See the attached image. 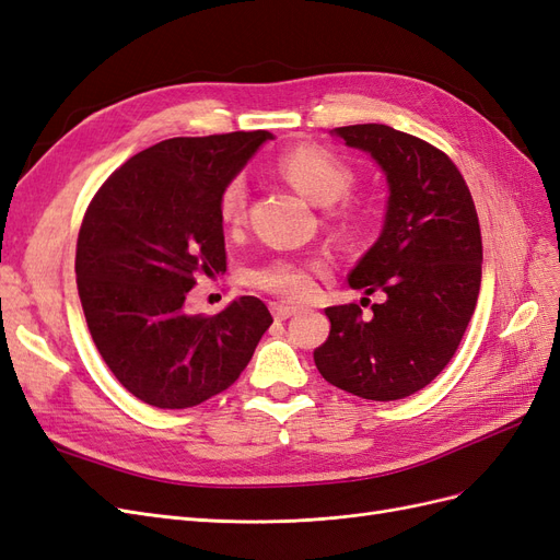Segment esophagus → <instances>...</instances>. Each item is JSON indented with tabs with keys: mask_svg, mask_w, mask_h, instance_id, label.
Listing matches in <instances>:
<instances>
[{
	"mask_svg": "<svg viewBox=\"0 0 560 560\" xmlns=\"http://www.w3.org/2000/svg\"><path fill=\"white\" fill-rule=\"evenodd\" d=\"M270 313H273L276 319H287L299 313L296 306H284V303H270Z\"/></svg>",
	"mask_w": 560,
	"mask_h": 560,
	"instance_id": "obj_1",
	"label": "esophagus"
}]
</instances>
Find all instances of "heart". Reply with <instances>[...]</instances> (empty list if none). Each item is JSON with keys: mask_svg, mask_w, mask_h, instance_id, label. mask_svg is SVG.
<instances>
[{"mask_svg": "<svg viewBox=\"0 0 560 560\" xmlns=\"http://www.w3.org/2000/svg\"><path fill=\"white\" fill-rule=\"evenodd\" d=\"M278 171L296 189L317 206H334L354 184V171L331 149L319 144H299L278 159ZM219 219L224 226L238 229L247 217V182L233 177L224 184L217 200ZM338 224L350 235L364 229V214L360 210H346L338 214ZM325 268L319 259H273L249 273V282L268 294L290 301L308 299L315 290V276Z\"/></svg>", "mask_w": 560, "mask_h": 560, "instance_id": "obj_1", "label": "heart"}]
</instances>
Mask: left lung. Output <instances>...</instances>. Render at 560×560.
<instances>
[{
  "label": "left lung",
  "mask_w": 560,
  "mask_h": 560,
  "mask_svg": "<svg viewBox=\"0 0 560 560\" xmlns=\"http://www.w3.org/2000/svg\"><path fill=\"white\" fill-rule=\"evenodd\" d=\"M383 167L385 224L348 282L385 299L329 306V338L315 348L322 378L374 401L404 399L451 362L477 308L481 229L471 194L442 149L383 124L334 130Z\"/></svg>",
  "instance_id": "1"
}]
</instances>
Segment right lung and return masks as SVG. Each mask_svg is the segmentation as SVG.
<instances>
[{"instance_id": "obj_1", "label": "right lung", "mask_w": 560, "mask_h": 560, "mask_svg": "<svg viewBox=\"0 0 560 560\" xmlns=\"http://www.w3.org/2000/svg\"><path fill=\"white\" fill-rule=\"evenodd\" d=\"M266 130L173 138L114 171L83 214L77 287L93 343L130 395L189 409L224 393L273 325L241 296L217 315L184 313L198 276L226 270L217 200Z\"/></svg>"}]
</instances>
